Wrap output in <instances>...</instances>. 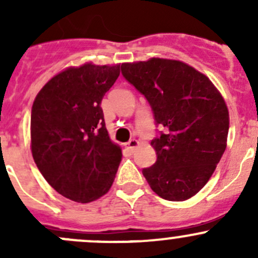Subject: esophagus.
Here are the masks:
<instances>
[{"label": "esophagus", "mask_w": 258, "mask_h": 258, "mask_svg": "<svg viewBox=\"0 0 258 258\" xmlns=\"http://www.w3.org/2000/svg\"><path fill=\"white\" fill-rule=\"evenodd\" d=\"M126 146H127V148H130V150H135V148L139 146V141H137V140H135V139H132V140H130L128 142H127Z\"/></svg>", "instance_id": "1"}]
</instances>
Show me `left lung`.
<instances>
[{
    "label": "left lung",
    "mask_w": 258,
    "mask_h": 258,
    "mask_svg": "<svg viewBox=\"0 0 258 258\" xmlns=\"http://www.w3.org/2000/svg\"><path fill=\"white\" fill-rule=\"evenodd\" d=\"M121 71L163 127L151 141L157 160L142 170L145 178L167 201L191 199L209 182L226 150L225 100L209 77L181 61L151 58L122 63Z\"/></svg>",
    "instance_id": "1"
}]
</instances>
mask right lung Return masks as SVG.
Instances as JSON below:
<instances>
[{"label":"right lung","instance_id":"1","mask_svg":"<svg viewBox=\"0 0 258 258\" xmlns=\"http://www.w3.org/2000/svg\"><path fill=\"white\" fill-rule=\"evenodd\" d=\"M118 76L119 64L71 67L52 77L33 102V160L51 187L75 202L107 194L122 160L101 108Z\"/></svg>","mask_w":258,"mask_h":258}]
</instances>
